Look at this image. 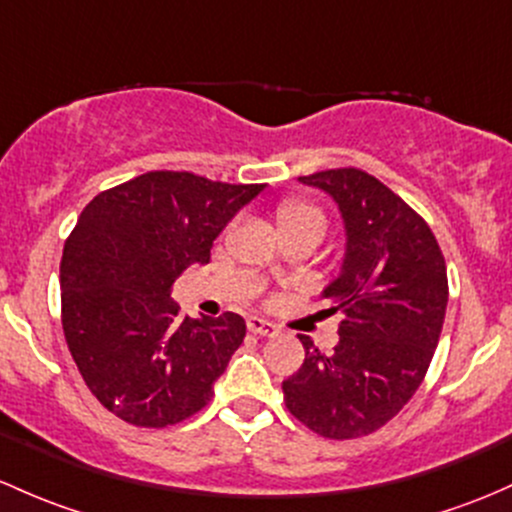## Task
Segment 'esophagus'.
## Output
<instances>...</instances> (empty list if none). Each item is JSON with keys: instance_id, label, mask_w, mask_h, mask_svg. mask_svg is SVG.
I'll return each mask as SVG.
<instances>
[{"instance_id": "obj_1", "label": "esophagus", "mask_w": 512, "mask_h": 512, "mask_svg": "<svg viewBox=\"0 0 512 512\" xmlns=\"http://www.w3.org/2000/svg\"><path fill=\"white\" fill-rule=\"evenodd\" d=\"M247 328H250L252 333H257V336H277L279 333L277 324H272V321L267 319H260V316H250V319H247Z\"/></svg>"}]
</instances>
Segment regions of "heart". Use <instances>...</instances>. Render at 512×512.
Returning a JSON list of instances; mask_svg holds the SVG:
<instances>
[{"label":"heart","mask_w":512,"mask_h":512,"mask_svg":"<svg viewBox=\"0 0 512 512\" xmlns=\"http://www.w3.org/2000/svg\"><path fill=\"white\" fill-rule=\"evenodd\" d=\"M277 220L282 233H287V230L311 228V230H319V233L324 235L326 230L324 211H321L316 203L304 201V198H287V201L279 203Z\"/></svg>","instance_id":"obj_1"}]
</instances>
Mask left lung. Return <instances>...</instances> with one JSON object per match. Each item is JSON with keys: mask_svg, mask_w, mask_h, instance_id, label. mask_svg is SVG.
<instances>
[{"mask_svg": "<svg viewBox=\"0 0 512 512\" xmlns=\"http://www.w3.org/2000/svg\"><path fill=\"white\" fill-rule=\"evenodd\" d=\"M299 181L326 191L346 225L341 274L321 294L328 314H341V338L321 353L299 336L306 358L282 383L284 405L326 439L365 437L427 375L449 301L446 262L422 215L375 176L346 166Z\"/></svg>", "mask_w": 512, "mask_h": 512, "instance_id": "left-lung-1", "label": "left lung"}]
</instances>
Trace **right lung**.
Listing matches in <instances>:
<instances>
[{
  "mask_svg": "<svg viewBox=\"0 0 512 512\" xmlns=\"http://www.w3.org/2000/svg\"><path fill=\"white\" fill-rule=\"evenodd\" d=\"M265 184L147 171L98 193L63 245L61 321L85 385L134 427H169L211 402L245 338L238 314H179L171 284Z\"/></svg>",
  "mask_w": 512,
  "mask_h": 512,
  "instance_id": "1",
  "label": "right lung"
}]
</instances>
